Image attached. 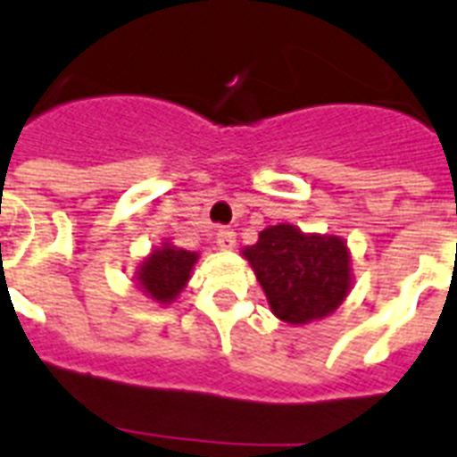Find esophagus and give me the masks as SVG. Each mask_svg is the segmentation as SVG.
I'll return each instance as SVG.
<instances>
[{
    "label": "esophagus",
    "mask_w": 457,
    "mask_h": 457,
    "mask_svg": "<svg viewBox=\"0 0 457 457\" xmlns=\"http://www.w3.org/2000/svg\"><path fill=\"white\" fill-rule=\"evenodd\" d=\"M217 247L220 249L236 247V231H233V228H220V231H217Z\"/></svg>",
    "instance_id": "34e87169"
}]
</instances>
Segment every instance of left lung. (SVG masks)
I'll list each match as a JSON object with an SVG mask.
<instances>
[{
  "label": "left lung",
  "mask_w": 457,
  "mask_h": 457,
  "mask_svg": "<svg viewBox=\"0 0 457 457\" xmlns=\"http://www.w3.org/2000/svg\"><path fill=\"white\" fill-rule=\"evenodd\" d=\"M272 314L291 326L319 321L346 300L353 284L351 252L340 236L268 226L243 249Z\"/></svg>",
  "instance_id": "1"
}]
</instances>
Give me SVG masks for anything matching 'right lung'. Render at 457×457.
Here are the masks:
<instances>
[{"mask_svg": "<svg viewBox=\"0 0 457 457\" xmlns=\"http://www.w3.org/2000/svg\"><path fill=\"white\" fill-rule=\"evenodd\" d=\"M196 261V252H187L166 240L140 261L138 270L134 272V282L147 298L159 305H170L189 282Z\"/></svg>", "mask_w": 457, "mask_h": 457, "instance_id": "right-lung-1", "label": "right lung"}]
</instances>
